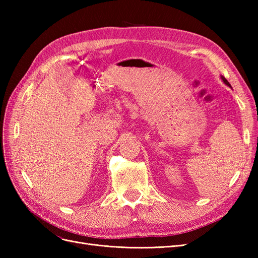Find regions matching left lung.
Returning a JSON list of instances; mask_svg holds the SVG:
<instances>
[{
    "mask_svg": "<svg viewBox=\"0 0 258 258\" xmlns=\"http://www.w3.org/2000/svg\"><path fill=\"white\" fill-rule=\"evenodd\" d=\"M221 77H222V80H223V82H224V83H225L226 85H227V86H229V87H231V86H230V84L228 83V81H227V80H226L224 76H221Z\"/></svg>",
    "mask_w": 258,
    "mask_h": 258,
    "instance_id": "8db88e82",
    "label": "left lung"
}]
</instances>
